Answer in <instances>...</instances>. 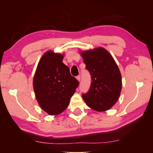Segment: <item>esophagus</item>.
I'll list each match as a JSON object with an SVG mask.
<instances>
[{
    "instance_id": "esophagus-1",
    "label": "esophagus",
    "mask_w": 153,
    "mask_h": 153,
    "mask_svg": "<svg viewBox=\"0 0 153 153\" xmlns=\"http://www.w3.org/2000/svg\"><path fill=\"white\" fill-rule=\"evenodd\" d=\"M76 78H77V80H78V81H80V79H81V76H77L76 77Z\"/></svg>"
}]
</instances>
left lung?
Returning <instances> with one entry per match:
<instances>
[{"label":"left lung","mask_w":153,"mask_h":153,"mask_svg":"<svg viewBox=\"0 0 153 153\" xmlns=\"http://www.w3.org/2000/svg\"><path fill=\"white\" fill-rule=\"evenodd\" d=\"M91 84L82 98L89 107L98 111L109 109L117 101L121 90V76L112 56L103 48L81 52Z\"/></svg>","instance_id":"1"}]
</instances>
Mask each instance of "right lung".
<instances>
[{
    "instance_id": "right-lung-1",
    "label": "right lung",
    "mask_w": 153,
    "mask_h": 153,
    "mask_svg": "<svg viewBox=\"0 0 153 153\" xmlns=\"http://www.w3.org/2000/svg\"><path fill=\"white\" fill-rule=\"evenodd\" d=\"M61 54L47 51L44 55L33 77L36 99L42 109L51 115H58L68 107L70 98L79 86Z\"/></svg>"
}]
</instances>
